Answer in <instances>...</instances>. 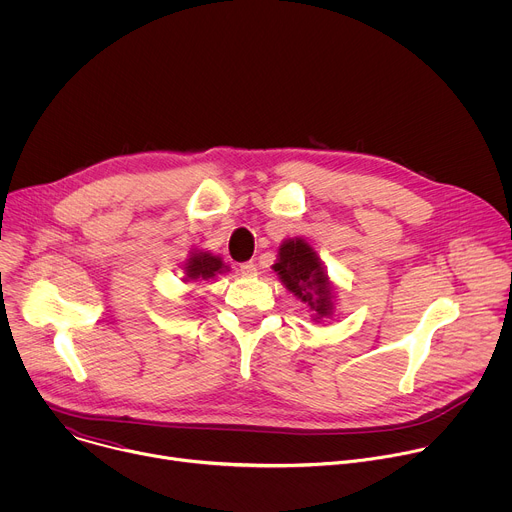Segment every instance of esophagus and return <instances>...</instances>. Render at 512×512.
Wrapping results in <instances>:
<instances>
[{
  "instance_id": "esophagus-1",
  "label": "esophagus",
  "mask_w": 512,
  "mask_h": 512,
  "mask_svg": "<svg viewBox=\"0 0 512 512\" xmlns=\"http://www.w3.org/2000/svg\"><path fill=\"white\" fill-rule=\"evenodd\" d=\"M241 275H243V277H255V275H257V265L251 263V261H249V263H243V265H241Z\"/></svg>"
}]
</instances>
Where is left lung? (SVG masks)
I'll list each match as a JSON object with an SVG mask.
<instances>
[{"label":"left lung","instance_id":"obj_1","mask_svg":"<svg viewBox=\"0 0 512 512\" xmlns=\"http://www.w3.org/2000/svg\"><path fill=\"white\" fill-rule=\"evenodd\" d=\"M289 294L312 310L316 322L334 312V285L312 245L302 239H285L279 245L277 261L271 265Z\"/></svg>","mask_w":512,"mask_h":512}]
</instances>
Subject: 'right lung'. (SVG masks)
Segmentation results:
<instances>
[{
  "label": "right lung",
  "instance_id": "right-lung-1",
  "mask_svg": "<svg viewBox=\"0 0 512 512\" xmlns=\"http://www.w3.org/2000/svg\"><path fill=\"white\" fill-rule=\"evenodd\" d=\"M184 281H208L214 279L218 273L231 271L229 265L223 263V257L212 255L208 251H192L190 257L184 261Z\"/></svg>",
  "mask_w": 512,
  "mask_h": 512
}]
</instances>
